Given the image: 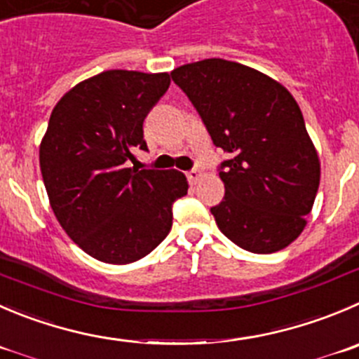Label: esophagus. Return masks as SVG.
Here are the masks:
<instances>
[{"label":"esophagus","mask_w":359,"mask_h":359,"mask_svg":"<svg viewBox=\"0 0 359 359\" xmlns=\"http://www.w3.org/2000/svg\"><path fill=\"white\" fill-rule=\"evenodd\" d=\"M201 176H203V170H199V169H192V170H189V172H187V177H189L190 183H197V182H199Z\"/></svg>","instance_id":"1"}]
</instances>
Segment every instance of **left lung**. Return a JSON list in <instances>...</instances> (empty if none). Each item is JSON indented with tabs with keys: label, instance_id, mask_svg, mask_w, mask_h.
<instances>
[{
	"label": "left lung",
	"instance_id": "1",
	"mask_svg": "<svg viewBox=\"0 0 359 359\" xmlns=\"http://www.w3.org/2000/svg\"><path fill=\"white\" fill-rule=\"evenodd\" d=\"M203 118L225 196L211 208L218 229L243 250L273 254L306 225L320 182L317 149L287 88L262 72L211 57L170 72Z\"/></svg>",
	"mask_w": 359,
	"mask_h": 359
}]
</instances>
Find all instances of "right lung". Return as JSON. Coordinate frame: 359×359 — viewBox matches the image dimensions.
<instances>
[{
  "label": "right lung",
  "instance_id": "obj_1",
  "mask_svg": "<svg viewBox=\"0 0 359 359\" xmlns=\"http://www.w3.org/2000/svg\"><path fill=\"white\" fill-rule=\"evenodd\" d=\"M170 84L167 72L107 70L75 84L50 112L40 170L65 233L88 255L130 264L172 227L189 182L176 169L126 167L148 149L142 123Z\"/></svg>",
  "mask_w": 359,
  "mask_h": 359
}]
</instances>
